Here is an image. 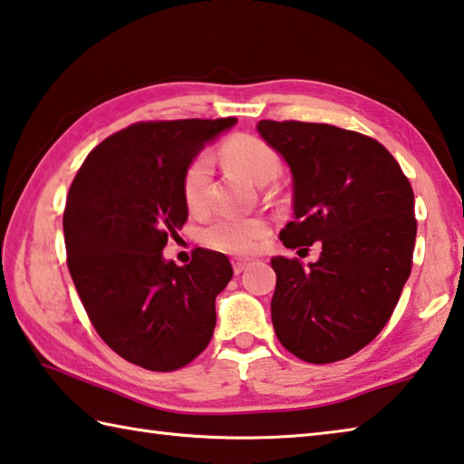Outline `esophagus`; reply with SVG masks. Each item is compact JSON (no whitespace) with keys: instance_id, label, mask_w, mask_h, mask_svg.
Here are the masks:
<instances>
[{"instance_id":"esophagus-1","label":"esophagus","mask_w":464,"mask_h":464,"mask_svg":"<svg viewBox=\"0 0 464 464\" xmlns=\"http://www.w3.org/2000/svg\"><path fill=\"white\" fill-rule=\"evenodd\" d=\"M247 266H249V259H246V257H235V259H233V269H235V274L246 272Z\"/></svg>"}]
</instances>
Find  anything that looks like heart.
Segmentation results:
<instances>
[{
    "label": "heart",
    "instance_id": "obj_1",
    "mask_svg": "<svg viewBox=\"0 0 464 464\" xmlns=\"http://www.w3.org/2000/svg\"><path fill=\"white\" fill-rule=\"evenodd\" d=\"M225 162L247 174L256 184H267L282 170L280 154L256 136H235L223 146ZM208 154H197L184 168L182 174V197L190 210H200L207 205L210 184ZM267 235V225L259 218H241L223 215L207 227L205 241L210 247L229 251V254H247L254 251L257 243Z\"/></svg>",
    "mask_w": 464,
    "mask_h": 464
}]
</instances>
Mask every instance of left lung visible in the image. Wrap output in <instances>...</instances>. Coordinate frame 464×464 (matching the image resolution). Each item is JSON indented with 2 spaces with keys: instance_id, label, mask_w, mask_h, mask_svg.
<instances>
[{
  "instance_id": "obj_1",
  "label": "left lung",
  "mask_w": 464,
  "mask_h": 464,
  "mask_svg": "<svg viewBox=\"0 0 464 464\" xmlns=\"http://www.w3.org/2000/svg\"><path fill=\"white\" fill-rule=\"evenodd\" d=\"M288 162L294 221L285 247L323 251L306 267L272 257L276 336L306 363L355 355L382 333L411 272L416 243L414 190L377 140L328 123H257Z\"/></svg>"
}]
</instances>
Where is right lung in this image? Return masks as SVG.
<instances>
[{
	"label": "right lung",
	"instance_id": "right-lung-1",
	"mask_svg": "<svg viewBox=\"0 0 464 464\" xmlns=\"http://www.w3.org/2000/svg\"><path fill=\"white\" fill-rule=\"evenodd\" d=\"M235 121L133 123L91 151L69 188L63 229L74 288L101 339L150 372L188 365L213 336L229 259L197 247L176 266L162 249L188 218L184 168Z\"/></svg>",
	"mask_w": 464,
	"mask_h": 464
}]
</instances>
